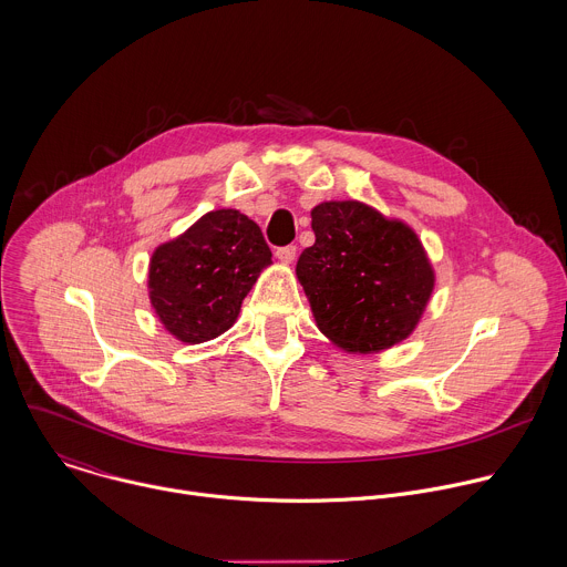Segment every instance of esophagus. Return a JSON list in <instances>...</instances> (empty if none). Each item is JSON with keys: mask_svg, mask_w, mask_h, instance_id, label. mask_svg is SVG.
<instances>
[{"mask_svg": "<svg viewBox=\"0 0 567 567\" xmlns=\"http://www.w3.org/2000/svg\"><path fill=\"white\" fill-rule=\"evenodd\" d=\"M276 258L285 265H291L296 260V247L293 245H287V247H280L276 249Z\"/></svg>", "mask_w": 567, "mask_h": 567, "instance_id": "obj_1", "label": "esophagus"}]
</instances>
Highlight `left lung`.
I'll use <instances>...</instances> for the list:
<instances>
[{"label":"left lung","instance_id":"left-lung-1","mask_svg":"<svg viewBox=\"0 0 567 567\" xmlns=\"http://www.w3.org/2000/svg\"><path fill=\"white\" fill-rule=\"evenodd\" d=\"M316 243L296 265L318 329L340 349L373 353L405 340L434 291L419 236L355 203L311 209Z\"/></svg>","mask_w":567,"mask_h":567}]
</instances>
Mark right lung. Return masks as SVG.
Masks as SVG:
<instances>
[{
	"label": "right lung",
	"mask_w": 567,
	"mask_h": 567,
	"mask_svg": "<svg viewBox=\"0 0 567 567\" xmlns=\"http://www.w3.org/2000/svg\"><path fill=\"white\" fill-rule=\"evenodd\" d=\"M271 265L260 227L236 209H218L171 243L148 265V298L168 333L198 344L225 333L245 296Z\"/></svg>",
	"instance_id": "1"
}]
</instances>
